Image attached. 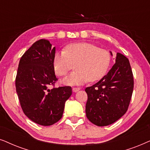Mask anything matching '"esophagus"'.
Instances as JSON below:
<instances>
[{
	"label": "esophagus",
	"instance_id": "34e87169",
	"mask_svg": "<svg viewBox=\"0 0 150 150\" xmlns=\"http://www.w3.org/2000/svg\"><path fill=\"white\" fill-rule=\"evenodd\" d=\"M79 90H80V88H76V87H73V91L75 92V93H76V92L79 91Z\"/></svg>",
	"mask_w": 150,
	"mask_h": 150
}]
</instances>
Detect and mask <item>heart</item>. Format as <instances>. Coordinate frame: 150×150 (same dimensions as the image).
I'll return each instance as SVG.
<instances>
[{"label": "heart", "instance_id": "heart-1", "mask_svg": "<svg viewBox=\"0 0 150 150\" xmlns=\"http://www.w3.org/2000/svg\"><path fill=\"white\" fill-rule=\"evenodd\" d=\"M110 63L109 51L89 43L71 44L65 51L55 53L53 58L59 76L67 75L75 64V71L63 79L64 83L70 86L99 80L106 74Z\"/></svg>", "mask_w": 150, "mask_h": 150}]
</instances>
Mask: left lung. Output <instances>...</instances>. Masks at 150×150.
<instances>
[{
    "label": "left lung",
    "instance_id": "1",
    "mask_svg": "<svg viewBox=\"0 0 150 150\" xmlns=\"http://www.w3.org/2000/svg\"><path fill=\"white\" fill-rule=\"evenodd\" d=\"M133 88L129 62L126 57L117 53L115 64L107 75L85 89L88 95L86 105L88 119L97 126L115 123L127 112Z\"/></svg>",
    "mask_w": 150,
    "mask_h": 150
}]
</instances>
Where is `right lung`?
<instances>
[{"label": "right lung", "instance_id": "1", "mask_svg": "<svg viewBox=\"0 0 150 150\" xmlns=\"http://www.w3.org/2000/svg\"><path fill=\"white\" fill-rule=\"evenodd\" d=\"M55 47L47 40L33 43L20 59L16 89L23 112L38 124L49 126L62 117L71 86L55 88L53 58ZM53 85L51 89L48 86Z\"/></svg>", "mask_w": 150, "mask_h": 150}]
</instances>
